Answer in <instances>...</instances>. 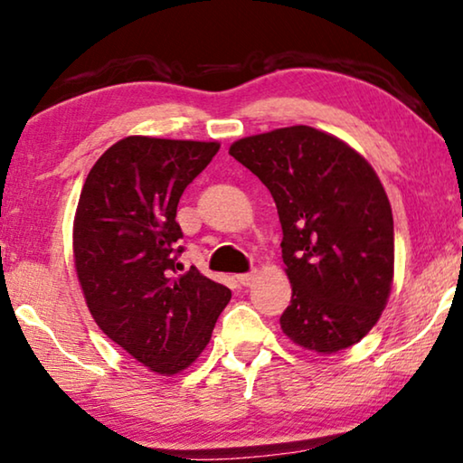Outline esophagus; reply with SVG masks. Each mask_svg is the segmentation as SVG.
I'll use <instances>...</instances> for the list:
<instances>
[{"mask_svg": "<svg viewBox=\"0 0 463 463\" xmlns=\"http://www.w3.org/2000/svg\"><path fill=\"white\" fill-rule=\"evenodd\" d=\"M253 280H255V271H249V274H239L237 276V282L241 286H249Z\"/></svg>", "mask_w": 463, "mask_h": 463, "instance_id": "esophagus-1", "label": "esophagus"}]
</instances>
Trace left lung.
I'll use <instances>...</instances> for the list:
<instances>
[{
  "instance_id": "left-lung-1",
  "label": "left lung",
  "mask_w": 463,
  "mask_h": 463,
  "mask_svg": "<svg viewBox=\"0 0 463 463\" xmlns=\"http://www.w3.org/2000/svg\"><path fill=\"white\" fill-rule=\"evenodd\" d=\"M229 154L269 189L280 216L292 284L282 332L321 354L361 342L393 282V216L377 173L309 126L243 137Z\"/></svg>"
}]
</instances>
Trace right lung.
I'll return each instance as SVG.
<instances>
[{
  "label": "right lung",
  "instance_id": "1",
  "mask_svg": "<svg viewBox=\"0 0 463 463\" xmlns=\"http://www.w3.org/2000/svg\"><path fill=\"white\" fill-rule=\"evenodd\" d=\"M218 142L129 136L94 163L73 218V260L97 326L158 375L208 346L231 290L177 258V205Z\"/></svg>",
  "mask_w": 463,
  "mask_h": 463
}]
</instances>
